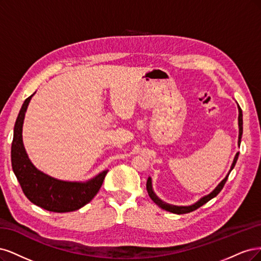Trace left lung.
Listing matches in <instances>:
<instances>
[{
	"mask_svg": "<svg viewBox=\"0 0 261 261\" xmlns=\"http://www.w3.org/2000/svg\"><path fill=\"white\" fill-rule=\"evenodd\" d=\"M238 108H239V141H238V144L240 145V144H241L242 134H243V114H242V109H241V107L239 106V104H238ZM238 158H239V153H237V155H235V157H234V159H233V163H232V165H231V168H230V170H229L228 174H226L225 178H224L219 184H218V186L216 187V189H215L213 192H210L208 195H205V196H203L201 198H199V199L196 201V203L192 204V205H190V206H175V205L168 204V203H166V201L162 200L161 198H159V197L155 194V192H154V190H153V186H152V178H150V176H148L147 182H146V190H147L148 195H149L150 198H152V200L154 201V203H155L156 205H158L162 209L167 210V212H170V213L176 214V215H182V214L191 213V212H193V210H196V209L199 208L200 206H203L204 204H206L208 200H210V199L216 197L218 194H219L220 191L223 189L226 180H228V176H229L230 172L232 171V169L234 168L235 164H237Z\"/></svg>",
	"mask_w": 261,
	"mask_h": 261,
	"instance_id": "left-lung-1",
	"label": "left lung"
}]
</instances>
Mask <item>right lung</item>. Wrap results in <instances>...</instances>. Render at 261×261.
Here are the masks:
<instances>
[{"label": "right lung", "mask_w": 261, "mask_h": 261, "mask_svg": "<svg viewBox=\"0 0 261 261\" xmlns=\"http://www.w3.org/2000/svg\"><path fill=\"white\" fill-rule=\"evenodd\" d=\"M36 93V92H35ZM33 93L24 100L14 127L12 167L23 194L35 205L53 213H69L87 205L97 194L108 170L88 181L58 180L39 170L31 163L22 142L24 115Z\"/></svg>", "instance_id": "obj_1"}]
</instances>
